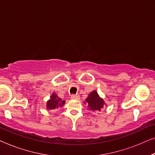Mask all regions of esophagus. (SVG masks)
Masks as SVG:
<instances>
[{"label":"esophagus","instance_id":"obj_1","mask_svg":"<svg viewBox=\"0 0 155 155\" xmlns=\"http://www.w3.org/2000/svg\"><path fill=\"white\" fill-rule=\"evenodd\" d=\"M71 98L72 99H79L80 96L78 94H73V95H71Z\"/></svg>","mask_w":155,"mask_h":155}]
</instances>
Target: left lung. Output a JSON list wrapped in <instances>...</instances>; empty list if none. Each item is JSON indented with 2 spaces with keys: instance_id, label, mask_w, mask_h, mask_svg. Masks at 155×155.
<instances>
[{
  "instance_id": "1",
  "label": "left lung",
  "mask_w": 155,
  "mask_h": 155,
  "mask_svg": "<svg viewBox=\"0 0 155 155\" xmlns=\"http://www.w3.org/2000/svg\"><path fill=\"white\" fill-rule=\"evenodd\" d=\"M85 101L87 103L89 109L92 111H100L106 105L104 99L99 97L97 91L95 90L88 95Z\"/></svg>"
}]
</instances>
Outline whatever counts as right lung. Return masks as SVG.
Returning <instances> with one entry per match:
<instances>
[{
    "mask_svg": "<svg viewBox=\"0 0 155 155\" xmlns=\"http://www.w3.org/2000/svg\"><path fill=\"white\" fill-rule=\"evenodd\" d=\"M65 101L59 98L58 95H56V93L54 92L51 96L49 100L46 102V108L48 110L58 109V107H62L65 104Z\"/></svg>",
    "mask_w": 155,
    "mask_h": 155,
    "instance_id": "obj_1",
    "label": "right lung"
}]
</instances>
